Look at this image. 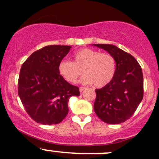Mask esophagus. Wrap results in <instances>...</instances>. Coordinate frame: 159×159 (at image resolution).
I'll list each match as a JSON object with an SVG mask.
<instances>
[{"mask_svg": "<svg viewBox=\"0 0 159 159\" xmlns=\"http://www.w3.org/2000/svg\"><path fill=\"white\" fill-rule=\"evenodd\" d=\"M84 89H85V88H84V87H80V88H79V91H80V92H82V91H84Z\"/></svg>", "mask_w": 159, "mask_h": 159, "instance_id": "esophagus-1", "label": "esophagus"}]
</instances>
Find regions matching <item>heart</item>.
I'll list each match as a JSON object with an SVG mask.
<instances>
[{"instance_id": "1", "label": "heart", "mask_w": 159, "mask_h": 159, "mask_svg": "<svg viewBox=\"0 0 159 159\" xmlns=\"http://www.w3.org/2000/svg\"><path fill=\"white\" fill-rule=\"evenodd\" d=\"M116 61L109 53H101L91 48H83L73 54V62L62 60L58 65L61 76L70 83L84 75L82 82L93 84L96 88H103L114 78Z\"/></svg>"}]
</instances>
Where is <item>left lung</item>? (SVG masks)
<instances>
[{"label": "left lung", "mask_w": 159, "mask_h": 159, "mask_svg": "<svg viewBox=\"0 0 159 159\" xmlns=\"http://www.w3.org/2000/svg\"><path fill=\"white\" fill-rule=\"evenodd\" d=\"M108 51L116 61L112 81L96 89L94 109L97 116L107 124H120L129 119L143 98L142 68L131 54L113 44H93Z\"/></svg>", "instance_id": "8db88e82"}]
</instances>
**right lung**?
Segmentation results:
<instances>
[{"mask_svg": "<svg viewBox=\"0 0 159 159\" xmlns=\"http://www.w3.org/2000/svg\"><path fill=\"white\" fill-rule=\"evenodd\" d=\"M70 46L48 45L34 51L23 63L18 79V95L30 118L42 125H56L68 112L71 96L79 89L65 81L58 65Z\"/></svg>", "mask_w": 159, "mask_h": 159, "instance_id": "add662e5", "label": "right lung"}]
</instances>
